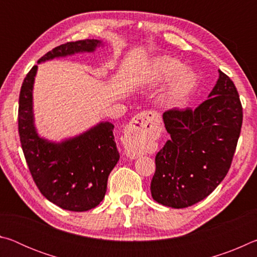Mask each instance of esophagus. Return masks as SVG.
Listing matches in <instances>:
<instances>
[{
  "mask_svg": "<svg viewBox=\"0 0 257 257\" xmlns=\"http://www.w3.org/2000/svg\"><path fill=\"white\" fill-rule=\"evenodd\" d=\"M155 114L151 111H143L134 116L125 127L123 136V145L125 153L130 159H136L141 154V149L150 138L153 129Z\"/></svg>",
  "mask_w": 257,
  "mask_h": 257,
  "instance_id": "34e87169",
  "label": "esophagus"
}]
</instances>
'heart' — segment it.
I'll return each mask as SVG.
<instances>
[{"label":"heart","instance_id":"1","mask_svg":"<svg viewBox=\"0 0 257 257\" xmlns=\"http://www.w3.org/2000/svg\"><path fill=\"white\" fill-rule=\"evenodd\" d=\"M170 81L160 96L164 107L184 105L197 84L195 73L186 70L185 63L171 56H160L152 61L147 71V82L151 86H160Z\"/></svg>","mask_w":257,"mask_h":257}]
</instances>
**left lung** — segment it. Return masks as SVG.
Returning a JSON list of instances; mask_svg holds the SVG:
<instances>
[{
    "instance_id": "8db88e82",
    "label": "left lung",
    "mask_w": 257,
    "mask_h": 257,
    "mask_svg": "<svg viewBox=\"0 0 257 257\" xmlns=\"http://www.w3.org/2000/svg\"><path fill=\"white\" fill-rule=\"evenodd\" d=\"M170 139L155 156L151 182L154 201L184 208L207 197L231 165L242 124V107L232 80L219 70L208 98L191 110L163 113Z\"/></svg>"
}]
</instances>
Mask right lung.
Here are the masks:
<instances>
[{
  "instance_id": "add662e5",
  "label": "right lung",
  "mask_w": 257,
  "mask_h": 257,
  "mask_svg": "<svg viewBox=\"0 0 257 257\" xmlns=\"http://www.w3.org/2000/svg\"><path fill=\"white\" fill-rule=\"evenodd\" d=\"M102 45L98 40L69 42L56 46L38 60L82 52H94ZM37 66L27 73L19 95L18 128L21 147L29 171L43 196L63 210L84 212L96 207L106 193L107 178L120 154L108 121L99 122L76 137L61 143L38 135L34 122L33 87Z\"/></svg>"
}]
</instances>
